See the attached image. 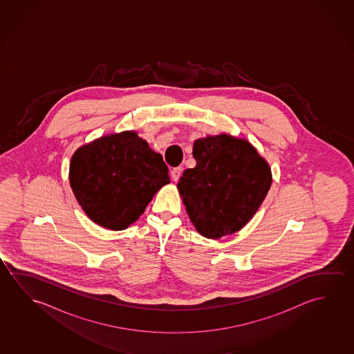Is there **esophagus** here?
<instances>
[{"instance_id": "1", "label": "esophagus", "mask_w": 354, "mask_h": 354, "mask_svg": "<svg viewBox=\"0 0 354 354\" xmlns=\"http://www.w3.org/2000/svg\"><path fill=\"white\" fill-rule=\"evenodd\" d=\"M182 171H183L182 167H176V169L171 171V176H172V180H174V182H177V180H180V177L182 176Z\"/></svg>"}]
</instances>
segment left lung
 I'll use <instances>...</instances> for the list:
<instances>
[{
	"instance_id": "1",
	"label": "left lung",
	"mask_w": 354,
	"mask_h": 354,
	"mask_svg": "<svg viewBox=\"0 0 354 354\" xmlns=\"http://www.w3.org/2000/svg\"><path fill=\"white\" fill-rule=\"evenodd\" d=\"M194 169L178 182L187 213L196 230L220 239L252 219L270 191V166L250 142L229 135L198 139Z\"/></svg>"
}]
</instances>
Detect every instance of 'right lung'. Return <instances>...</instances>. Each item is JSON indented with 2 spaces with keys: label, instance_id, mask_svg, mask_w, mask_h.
Here are the masks:
<instances>
[{
  "label": "right lung",
  "instance_id": "1",
  "mask_svg": "<svg viewBox=\"0 0 354 354\" xmlns=\"http://www.w3.org/2000/svg\"><path fill=\"white\" fill-rule=\"evenodd\" d=\"M169 182V167L134 131L108 135L80 147L70 163V185L97 224L124 230Z\"/></svg>",
  "mask_w": 354,
  "mask_h": 354
}]
</instances>
